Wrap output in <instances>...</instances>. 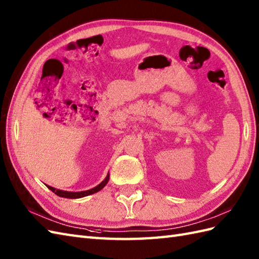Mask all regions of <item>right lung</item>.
<instances>
[{"instance_id":"1","label":"right lung","mask_w":259,"mask_h":259,"mask_svg":"<svg viewBox=\"0 0 259 259\" xmlns=\"http://www.w3.org/2000/svg\"><path fill=\"white\" fill-rule=\"evenodd\" d=\"M109 181V174L106 177V179L102 181L100 184H98L97 186H95L94 189H90L87 191H81V192H68V191H62V190H57L55 188H52V186L47 185V188L50 189L52 192H54L56 195L61 196V197H66V198H79V197H83V196H87L90 194H94L96 192L100 191L101 189L105 188V185Z\"/></svg>"}]
</instances>
